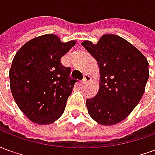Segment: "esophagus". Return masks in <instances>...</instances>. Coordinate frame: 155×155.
<instances>
[{"instance_id": "1", "label": "esophagus", "mask_w": 155, "mask_h": 155, "mask_svg": "<svg viewBox=\"0 0 155 155\" xmlns=\"http://www.w3.org/2000/svg\"><path fill=\"white\" fill-rule=\"evenodd\" d=\"M91 76L90 75H88V74H84V78H83V80H82V84H87L89 81H91Z\"/></svg>"}]
</instances>
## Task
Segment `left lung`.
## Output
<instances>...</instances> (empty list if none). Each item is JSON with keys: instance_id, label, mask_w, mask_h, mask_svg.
I'll list each match as a JSON object with an SVG mask.
<instances>
[{"instance_id": "left-lung-1", "label": "left lung", "mask_w": 155, "mask_h": 155, "mask_svg": "<svg viewBox=\"0 0 155 155\" xmlns=\"http://www.w3.org/2000/svg\"><path fill=\"white\" fill-rule=\"evenodd\" d=\"M82 45L97 61L101 72L99 92L86 101L88 113L102 125L120 123L143 96L150 76L148 61L119 35H104L97 44L85 41Z\"/></svg>"}]
</instances>
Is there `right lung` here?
I'll return each mask as SVG.
<instances>
[{"label":"right lung","instance_id":"obj_1","mask_svg":"<svg viewBox=\"0 0 155 155\" xmlns=\"http://www.w3.org/2000/svg\"><path fill=\"white\" fill-rule=\"evenodd\" d=\"M74 44L48 34L29 41L16 52L9 73L11 91L32 122L49 124L64 113L77 81L71 79V69L61 64V59Z\"/></svg>","mask_w":155,"mask_h":155}]
</instances>
